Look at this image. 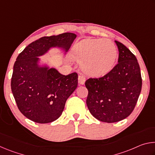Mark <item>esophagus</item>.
Instances as JSON below:
<instances>
[{
    "label": "esophagus",
    "instance_id": "obj_1",
    "mask_svg": "<svg viewBox=\"0 0 155 155\" xmlns=\"http://www.w3.org/2000/svg\"><path fill=\"white\" fill-rule=\"evenodd\" d=\"M85 81V77L83 74H80L78 76V83L80 85H83Z\"/></svg>",
    "mask_w": 155,
    "mask_h": 155
}]
</instances>
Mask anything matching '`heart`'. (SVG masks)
Instances as JSON below:
<instances>
[{"label":"heart","mask_w":155,"mask_h":155,"mask_svg":"<svg viewBox=\"0 0 155 155\" xmlns=\"http://www.w3.org/2000/svg\"><path fill=\"white\" fill-rule=\"evenodd\" d=\"M72 55L82 63V68L87 74L101 77L114 66L117 49L112 41L107 39H86L74 46Z\"/></svg>","instance_id":"b5f03b06"}]
</instances>
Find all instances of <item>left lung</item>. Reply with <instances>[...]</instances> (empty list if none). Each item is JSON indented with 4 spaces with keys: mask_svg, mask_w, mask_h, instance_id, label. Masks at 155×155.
Returning a JSON list of instances; mask_svg holds the SVG:
<instances>
[{
    "mask_svg": "<svg viewBox=\"0 0 155 155\" xmlns=\"http://www.w3.org/2000/svg\"><path fill=\"white\" fill-rule=\"evenodd\" d=\"M115 43L118 63L103 77L90 78L85 83L89 111L97 120L107 123L121 121L133 112L142 86L136 57L123 44Z\"/></svg>",
    "mask_w": 155,
    "mask_h": 155,
    "instance_id": "obj_1",
    "label": "left lung"
}]
</instances>
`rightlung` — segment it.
<instances>
[{
    "mask_svg": "<svg viewBox=\"0 0 155 155\" xmlns=\"http://www.w3.org/2000/svg\"><path fill=\"white\" fill-rule=\"evenodd\" d=\"M76 37L72 33L42 37L18 56L12 77V91L18 109L28 119L46 124L61 116L67 99L77 87V73L65 76L53 68H40L37 57L54 46L67 51Z\"/></svg>",
    "mask_w": 155,
    "mask_h": 155,
    "instance_id": "right-lung-1",
    "label": "right lung"
}]
</instances>
